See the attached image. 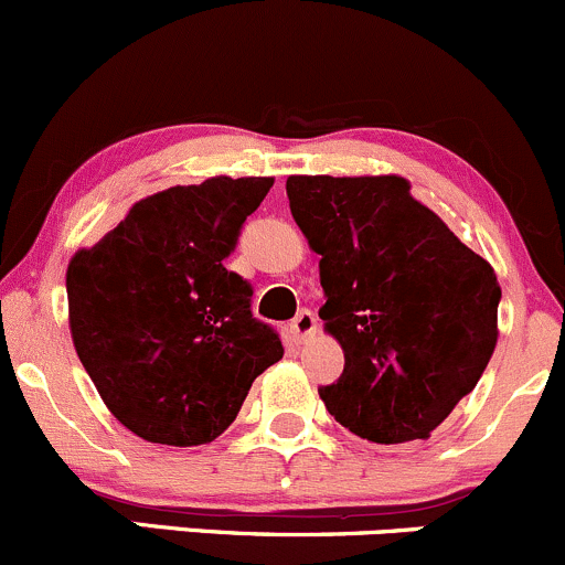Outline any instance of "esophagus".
Returning <instances> with one entry per match:
<instances>
[{"label": "esophagus", "instance_id": "1", "mask_svg": "<svg viewBox=\"0 0 565 565\" xmlns=\"http://www.w3.org/2000/svg\"><path fill=\"white\" fill-rule=\"evenodd\" d=\"M292 333L298 341H309L317 335V315L315 311L303 309L298 317L292 319Z\"/></svg>", "mask_w": 565, "mask_h": 565}]
</instances>
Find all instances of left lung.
<instances>
[{"instance_id":"1","label":"left lung","mask_w":565,"mask_h":565,"mask_svg":"<svg viewBox=\"0 0 565 565\" xmlns=\"http://www.w3.org/2000/svg\"><path fill=\"white\" fill-rule=\"evenodd\" d=\"M319 259V319L344 350L328 413L363 440H426L481 380L498 344L492 265L409 196L404 177L287 180Z\"/></svg>"}]
</instances>
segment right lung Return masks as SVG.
I'll list each match as a JSON object with an SVG mask.
<instances>
[{"instance_id": "add662e5", "label": "right lung", "mask_w": 565, "mask_h": 565, "mask_svg": "<svg viewBox=\"0 0 565 565\" xmlns=\"http://www.w3.org/2000/svg\"><path fill=\"white\" fill-rule=\"evenodd\" d=\"M273 177H210L141 199L67 265L71 335L114 418L161 446L215 440L281 361L276 330L226 270Z\"/></svg>"}]
</instances>
